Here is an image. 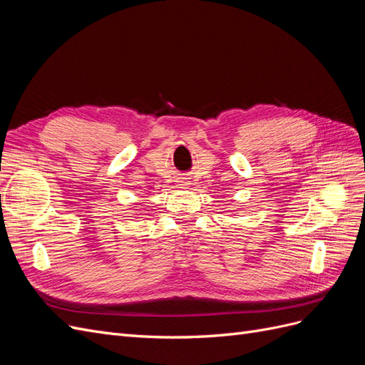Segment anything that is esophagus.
<instances>
[{
	"instance_id": "obj_1",
	"label": "esophagus",
	"mask_w": 365,
	"mask_h": 365,
	"mask_svg": "<svg viewBox=\"0 0 365 365\" xmlns=\"http://www.w3.org/2000/svg\"><path fill=\"white\" fill-rule=\"evenodd\" d=\"M178 185L181 187V189H184V187H187V182H185L184 180H180V181H178Z\"/></svg>"
}]
</instances>
